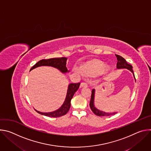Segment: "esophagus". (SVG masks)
<instances>
[{
  "label": "esophagus",
  "mask_w": 151,
  "mask_h": 151,
  "mask_svg": "<svg viewBox=\"0 0 151 151\" xmlns=\"http://www.w3.org/2000/svg\"><path fill=\"white\" fill-rule=\"evenodd\" d=\"M87 86H88V83H87V82H82L81 83V87H87Z\"/></svg>",
  "instance_id": "34e87169"
}]
</instances>
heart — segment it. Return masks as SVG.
Segmentation results:
<instances>
[{
    "label": "heart",
    "instance_id": "b5f03b06",
    "mask_svg": "<svg viewBox=\"0 0 151 151\" xmlns=\"http://www.w3.org/2000/svg\"><path fill=\"white\" fill-rule=\"evenodd\" d=\"M109 68L108 66H104L103 62L93 60L84 64L82 66L83 71L88 75L94 76L97 74H106L108 72Z\"/></svg>",
    "mask_w": 151,
    "mask_h": 151
}]
</instances>
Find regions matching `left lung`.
<instances>
[{
    "instance_id": "1",
    "label": "left lung",
    "mask_w": 151,
    "mask_h": 151,
    "mask_svg": "<svg viewBox=\"0 0 151 151\" xmlns=\"http://www.w3.org/2000/svg\"><path fill=\"white\" fill-rule=\"evenodd\" d=\"M116 58H117V63H116V68L118 69H123V68H125L127 69L128 70H130L133 73V66L131 65V64L127 63V62L126 61V60L121 56L115 54ZM134 76V74L133 73ZM135 78V76H134ZM136 79V78H135ZM94 90L93 89L92 90L91 92V99H90V108L92 110V111L93 112V113L97 115V116H111V115H113L116 114V112H114V113H106L102 111H100L99 110H98L97 109H96V107H94Z\"/></svg>"
}]
</instances>
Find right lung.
Segmentation results:
<instances>
[{"mask_svg": "<svg viewBox=\"0 0 151 151\" xmlns=\"http://www.w3.org/2000/svg\"><path fill=\"white\" fill-rule=\"evenodd\" d=\"M68 58L66 57H61V58H49V59H42L38 61L37 63H36L35 65L30 69V70H32L33 69H35L37 67L41 66H50L54 68H55L58 69H59L61 72L63 73L67 72L68 68H66V61ZM80 82L79 83H72L69 84L68 93L66 96V98L65 101H64L63 104L58 110L50 112V113H43L39 112L36 110H35L37 113L44 115L50 117H59L61 116L64 115L66 114L70 107V101L73 98V96L75 94V93L77 91V90L79 88Z\"/></svg>", "mask_w": 151, "mask_h": 151, "instance_id": "add662e5", "label": "right lung"}]
</instances>
